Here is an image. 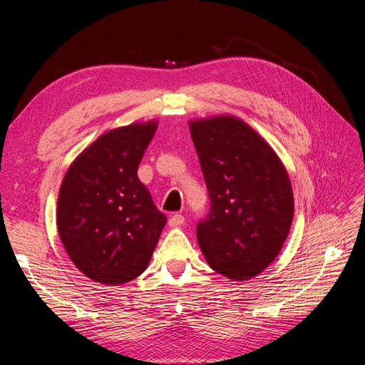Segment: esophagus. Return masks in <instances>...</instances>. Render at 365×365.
I'll return each mask as SVG.
<instances>
[{
	"label": "esophagus",
	"instance_id": "34e87169",
	"mask_svg": "<svg viewBox=\"0 0 365 365\" xmlns=\"http://www.w3.org/2000/svg\"><path fill=\"white\" fill-rule=\"evenodd\" d=\"M185 223V217L182 215H173L170 219H168V225L171 227H176V226H180Z\"/></svg>",
	"mask_w": 365,
	"mask_h": 365
}]
</instances>
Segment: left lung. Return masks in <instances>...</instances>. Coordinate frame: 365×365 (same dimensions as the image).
Segmentation results:
<instances>
[{"mask_svg":"<svg viewBox=\"0 0 365 365\" xmlns=\"http://www.w3.org/2000/svg\"><path fill=\"white\" fill-rule=\"evenodd\" d=\"M210 198L197 225L201 252L213 269L247 279L269 264L289 235L294 201L277 153L234 117L189 124Z\"/></svg>","mask_w":365,"mask_h":365,"instance_id":"1","label":"left lung"}]
</instances>
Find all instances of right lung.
Here are the masks:
<instances>
[{
	"mask_svg": "<svg viewBox=\"0 0 365 365\" xmlns=\"http://www.w3.org/2000/svg\"><path fill=\"white\" fill-rule=\"evenodd\" d=\"M157 123L115 128L69 167L57 200V231L71 260L93 281L124 284L150 260L167 222L138 168Z\"/></svg>",
	"mask_w": 365,
	"mask_h": 365,
	"instance_id": "add662e5",
	"label": "right lung"
}]
</instances>
